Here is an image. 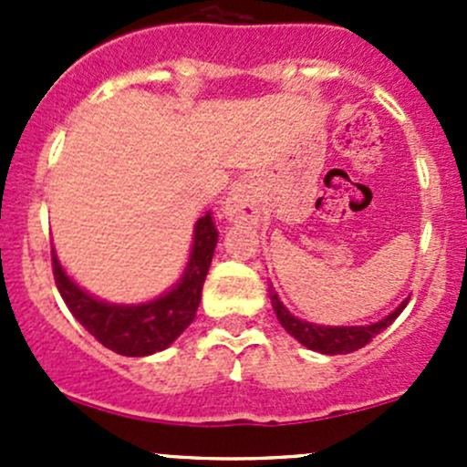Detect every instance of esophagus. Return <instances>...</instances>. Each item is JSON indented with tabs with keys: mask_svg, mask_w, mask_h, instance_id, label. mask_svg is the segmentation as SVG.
I'll use <instances>...</instances> for the list:
<instances>
[{
	"mask_svg": "<svg viewBox=\"0 0 467 467\" xmlns=\"http://www.w3.org/2000/svg\"><path fill=\"white\" fill-rule=\"evenodd\" d=\"M223 214L230 223L255 225L260 221V199L253 178L244 176L230 187L228 199L223 203Z\"/></svg>",
	"mask_w": 467,
	"mask_h": 467,
	"instance_id": "esophagus-1",
	"label": "esophagus"
}]
</instances>
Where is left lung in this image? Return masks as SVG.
Instances as JSON below:
<instances>
[{
  "label": "left lung",
  "mask_w": 467,
  "mask_h": 467,
  "mask_svg": "<svg viewBox=\"0 0 467 467\" xmlns=\"http://www.w3.org/2000/svg\"><path fill=\"white\" fill-rule=\"evenodd\" d=\"M271 303L273 312H275L277 321L282 327L291 334L298 343H303L305 348L314 352H321V355H348V352H355L359 348H364L366 343L373 341L381 329L389 327L395 318L402 314V309L407 307L409 300H404L395 312H390L389 317L381 318L378 323L370 325H341V327H332V325H317L307 323L296 318L285 305L280 303L275 291H271Z\"/></svg>",
  "instance_id": "1"
}]
</instances>
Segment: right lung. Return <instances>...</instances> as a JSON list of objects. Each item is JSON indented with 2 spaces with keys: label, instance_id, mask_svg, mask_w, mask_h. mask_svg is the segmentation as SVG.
I'll use <instances>...</instances> for the list:
<instances>
[{
  "label": "right lung",
  "instance_id": "1",
  "mask_svg": "<svg viewBox=\"0 0 467 467\" xmlns=\"http://www.w3.org/2000/svg\"><path fill=\"white\" fill-rule=\"evenodd\" d=\"M216 239L219 233L207 212L194 225V244L181 280L164 296L142 305H112L89 296L65 273L56 251H51V268L69 312L101 346L124 357H146L171 346L194 321Z\"/></svg>",
  "mask_w": 467,
  "mask_h": 467
}]
</instances>
